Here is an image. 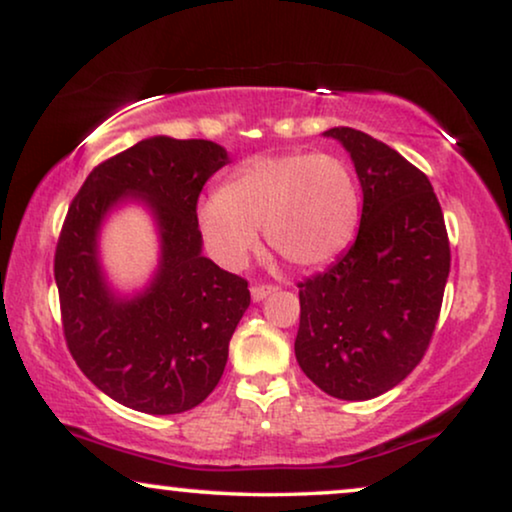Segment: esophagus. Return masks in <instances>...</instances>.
Wrapping results in <instances>:
<instances>
[{"instance_id":"esophagus-1","label":"esophagus","mask_w":512,"mask_h":512,"mask_svg":"<svg viewBox=\"0 0 512 512\" xmlns=\"http://www.w3.org/2000/svg\"><path fill=\"white\" fill-rule=\"evenodd\" d=\"M272 291H275V286L272 284H256V286H251V298H254V303H261V300L265 296H270Z\"/></svg>"}]
</instances>
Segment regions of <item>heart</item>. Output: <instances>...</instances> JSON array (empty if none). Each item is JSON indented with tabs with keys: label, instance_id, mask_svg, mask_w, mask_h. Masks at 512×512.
Listing matches in <instances>:
<instances>
[{
	"label": "heart",
	"instance_id": "heart-1",
	"mask_svg": "<svg viewBox=\"0 0 512 512\" xmlns=\"http://www.w3.org/2000/svg\"><path fill=\"white\" fill-rule=\"evenodd\" d=\"M361 195L352 167L333 153L254 156L198 209L209 254L230 270L256 249V228L268 247L296 268H317L352 244Z\"/></svg>",
	"mask_w": 512,
	"mask_h": 512
}]
</instances>
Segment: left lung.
<instances>
[{
  "instance_id": "obj_1",
  "label": "left lung",
  "mask_w": 512,
  "mask_h": 512,
  "mask_svg": "<svg viewBox=\"0 0 512 512\" xmlns=\"http://www.w3.org/2000/svg\"><path fill=\"white\" fill-rule=\"evenodd\" d=\"M361 181L352 247L298 284L296 359L328 396L368 401L408 377L429 347L450 275V240L424 172L354 128H331Z\"/></svg>"
}]
</instances>
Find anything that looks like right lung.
I'll list each match as a JSON object with an SVG mask.
<instances>
[{
	"label": "right lung",
	"mask_w": 512,
	"mask_h": 512,
	"mask_svg": "<svg viewBox=\"0 0 512 512\" xmlns=\"http://www.w3.org/2000/svg\"><path fill=\"white\" fill-rule=\"evenodd\" d=\"M228 151L207 139L149 137L97 165L69 205L55 284L69 352L125 408L177 415L219 384L228 342L251 303L247 279L202 256L198 198ZM142 201L157 221L161 261L146 290L121 297L99 263L103 219Z\"/></svg>",
	"instance_id": "obj_1"
}]
</instances>
